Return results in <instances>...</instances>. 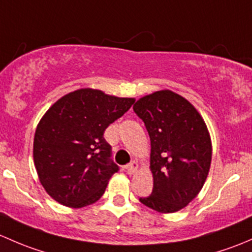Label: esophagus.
I'll return each mask as SVG.
<instances>
[{
  "label": "esophagus",
  "mask_w": 252,
  "mask_h": 252,
  "mask_svg": "<svg viewBox=\"0 0 252 252\" xmlns=\"http://www.w3.org/2000/svg\"><path fill=\"white\" fill-rule=\"evenodd\" d=\"M137 170H138V164H137L136 161H132L131 164L126 166V171H127V173H129V175H133V173H136Z\"/></svg>",
  "instance_id": "esophagus-1"
}]
</instances>
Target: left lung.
I'll return each instance as SVG.
<instances>
[{
	"label": "left lung",
	"instance_id": "8db88e82",
	"mask_svg": "<svg viewBox=\"0 0 252 252\" xmlns=\"http://www.w3.org/2000/svg\"><path fill=\"white\" fill-rule=\"evenodd\" d=\"M133 110L150 137L153 191L139 201L161 214L180 211L196 198L210 171L212 144L203 116L170 90L139 98Z\"/></svg>",
	"mask_w": 252,
	"mask_h": 252
}]
</instances>
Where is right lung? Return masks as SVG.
<instances>
[{
	"mask_svg": "<svg viewBox=\"0 0 252 252\" xmlns=\"http://www.w3.org/2000/svg\"><path fill=\"white\" fill-rule=\"evenodd\" d=\"M134 98L80 88L59 98L41 118L33 137V164L52 199L74 209L99 200L118 172L103 134Z\"/></svg>",
	"mask_w": 252,
	"mask_h": 252,
	"instance_id": "obj_1",
	"label": "right lung"
}]
</instances>
